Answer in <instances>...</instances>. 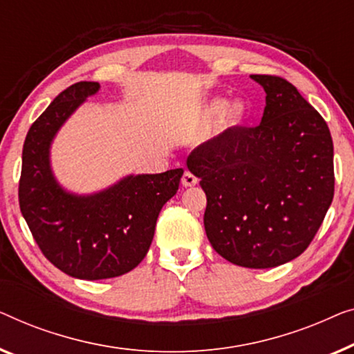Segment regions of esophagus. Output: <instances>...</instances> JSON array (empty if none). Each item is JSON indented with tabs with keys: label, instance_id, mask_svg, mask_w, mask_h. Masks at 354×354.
<instances>
[{
	"label": "esophagus",
	"instance_id": "obj_1",
	"mask_svg": "<svg viewBox=\"0 0 354 354\" xmlns=\"http://www.w3.org/2000/svg\"><path fill=\"white\" fill-rule=\"evenodd\" d=\"M197 183H198V179L194 176L191 171H184V175L181 178V184L184 187H192V186H196Z\"/></svg>",
	"mask_w": 354,
	"mask_h": 354
}]
</instances>
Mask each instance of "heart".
Listing matches in <instances>:
<instances>
[{"mask_svg": "<svg viewBox=\"0 0 354 354\" xmlns=\"http://www.w3.org/2000/svg\"><path fill=\"white\" fill-rule=\"evenodd\" d=\"M210 112L213 115H223V122L227 127H236L241 123L247 115V106L241 99H234V101L227 102L223 97H215L210 102Z\"/></svg>", "mask_w": 354, "mask_h": 354, "instance_id": "obj_1", "label": "heart"}]
</instances>
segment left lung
Listing matches in <instances>:
<instances>
[{
	"label": "left lung",
	"instance_id": "left-lung-1",
	"mask_svg": "<svg viewBox=\"0 0 354 354\" xmlns=\"http://www.w3.org/2000/svg\"><path fill=\"white\" fill-rule=\"evenodd\" d=\"M266 93L261 123L201 144L187 168L207 194L212 247L237 266L265 270L310 245L333 198V144L324 122L287 80L250 75Z\"/></svg>",
	"mask_w": 354,
	"mask_h": 354
}]
</instances>
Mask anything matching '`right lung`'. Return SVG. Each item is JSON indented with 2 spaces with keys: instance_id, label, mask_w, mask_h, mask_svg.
I'll use <instances>...</instances> for the list:
<instances>
[{
  "instance_id": "add662e5",
  "label": "right lung",
  "mask_w": 354,
  "mask_h": 354,
  "mask_svg": "<svg viewBox=\"0 0 354 354\" xmlns=\"http://www.w3.org/2000/svg\"><path fill=\"white\" fill-rule=\"evenodd\" d=\"M80 82L59 94L30 127L22 151L19 205L43 255L66 274L99 281L125 274L144 260L162 207L184 170L128 175L93 194L64 189L51 168V144L73 112L99 91Z\"/></svg>"
}]
</instances>
